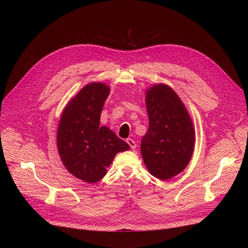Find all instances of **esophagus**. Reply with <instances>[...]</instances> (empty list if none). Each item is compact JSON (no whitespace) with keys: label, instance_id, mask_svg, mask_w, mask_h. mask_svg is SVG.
<instances>
[{"label":"esophagus","instance_id":"1","mask_svg":"<svg viewBox=\"0 0 248 248\" xmlns=\"http://www.w3.org/2000/svg\"><path fill=\"white\" fill-rule=\"evenodd\" d=\"M126 141H127V144H128L129 146H130V148L131 149H136L137 148V142L136 141H134L132 139H127L126 140Z\"/></svg>","mask_w":248,"mask_h":248}]
</instances>
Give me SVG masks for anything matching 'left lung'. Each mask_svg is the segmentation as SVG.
I'll return each mask as SVG.
<instances>
[{
	"mask_svg": "<svg viewBox=\"0 0 248 248\" xmlns=\"http://www.w3.org/2000/svg\"><path fill=\"white\" fill-rule=\"evenodd\" d=\"M149 128L141 139L140 152L152 176L169 180L188 166L194 149L191 118L170 87L157 84L146 91Z\"/></svg>",
	"mask_w": 248,
	"mask_h": 248,
	"instance_id": "1",
	"label": "left lung"
}]
</instances>
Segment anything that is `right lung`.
I'll return each mask as SVG.
<instances>
[{
  "instance_id": "add662e5",
  "label": "right lung",
  "mask_w": 248,
  "mask_h": 248,
  "mask_svg": "<svg viewBox=\"0 0 248 248\" xmlns=\"http://www.w3.org/2000/svg\"><path fill=\"white\" fill-rule=\"evenodd\" d=\"M109 91L102 82L86 85L68 102L60 119L59 155L67 170L87 183L98 182L116 154L130 148L108 127L99 126Z\"/></svg>"
}]
</instances>
